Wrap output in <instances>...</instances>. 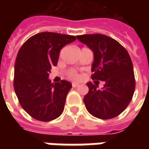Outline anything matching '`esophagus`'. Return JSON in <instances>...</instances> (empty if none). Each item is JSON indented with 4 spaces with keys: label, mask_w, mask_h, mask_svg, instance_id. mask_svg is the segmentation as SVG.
Returning <instances> with one entry per match:
<instances>
[{
    "label": "esophagus",
    "mask_w": 149,
    "mask_h": 149,
    "mask_svg": "<svg viewBox=\"0 0 149 149\" xmlns=\"http://www.w3.org/2000/svg\"><path fill=\"white\" fill-rule=\"evenodd\" d=\"M72 86H73V87H77V86H79V84L73 83L72 84Z\"/></svg>",
    "instance_id": "esophagus-1"
}]
</instances>
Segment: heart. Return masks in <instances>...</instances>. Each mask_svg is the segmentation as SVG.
Here are the masks:
<instances>
[{"label":"heart","instance_id":"heart-1","mask_svg":"<svg viewBox=\"0 0 149 149\" xmlns=\"http://www.w3.org/2000/svg\"><path fill=\"white\" fill-rule=\"evenodd\" d=\"M69 78L71 79H74V80H76L79 79V74L76 71L74 70H70V73H69Z\"/></svg>","mask_w":149,"mask_h":149}]
</instances>
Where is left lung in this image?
<instances>
[{"label":"left lung","mask_w":149,"mask_h":149,"mask_svg":"<svg viewBox=\"0 0 149 149\" xmlns=\"http://www.w3.org/2000/svg\"><path fill=\"white\" fill-rule=\"evenodd\" d=\"M94 53L91 71L95 84L88 82L84 97L87 110L101 119L117 117L128 107L135 89L134 66L128 51L117 40L102 34L77 36ZM98 80L105 82L98 89Z\"/></svg>","instance_id":"left-lung-1"}]
</instances>
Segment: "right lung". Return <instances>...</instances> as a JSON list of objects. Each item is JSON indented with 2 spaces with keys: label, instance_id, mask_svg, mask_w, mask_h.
I'll list each match as a JSON object with an SVG mask.
<instances>
[{
  "label": "right lung",
  "instance_id": "add662e5",
  "mask_svg": "<svg viewBox=\"0 0 149 149\" xmlns=\"http://www.w3.org/2000/svg\"><path fill=\"white\" fill-rule=\"evenodd\" d=\"M76 40L74 36L41 32L22 45L15 64L14 89L20 104L32 118L47 122L63 113L71 83L49 79L51 67L58 63L60 49Z\"/></svg>",
  "mask_w": 149,
  "mask_h": 149
}]
</instances>
